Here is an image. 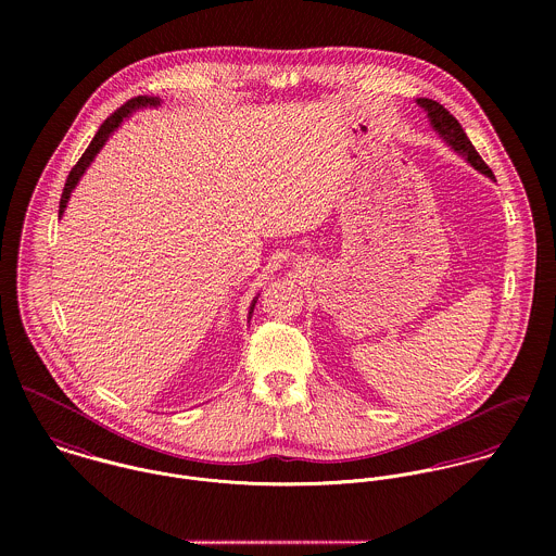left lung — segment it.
<instances>
[{
    "label": "left lung",
    "mask_w": 556,
    "mask_h": 556,
    "mask_svg": "<svg viewBox=\"0 0 556 556\" xmlns=\"http://www.w3.org/2000/svg\"><path fill=\"white\" fill-rule=\"evenodd\" d=\"M417 104L428 111V117H430L434 130H439V135H441L456 152H460L465 159L469 160V162L476 166L477 170L485 173L488 177H494L492 170H490V166L477 154V150L473 148V143L469 141L467 132L463 130L460 122H458L443 104H439L437 100H430V98H417Z\"/></svg>",
    "instance_id": "1"
}]
</instances>
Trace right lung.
<instances>
[{
  "label": "right lung",
  "mask_w": 556,
  "mask_h": 556,
  "mask_svg": "<svg viewBox=\"0 0 556 556\" xmlns=\"http://www.w3.org/2000/svg\"><path fill=\"white\" fill-rule=\"evenodd\" d=\"M160 104L159 98H150V96H137V98H130L128 102H124L115 113H111L104 122H102V126L98 128V132H96V137L91 139V143L87 146V150L83 152V156H80L79 162L73 166V170L68 173V179H66V186H64V192H62V199H60V216L64 214V210H66V203H68V199H71V192H73V188L77 186V181H79L80 175L85 173V168L89 166V162L93 160V156L100 152V148L106 143V139H109V135L119 126V122L128 115V113H132L135 109H139V106H156ZM254 304H256V300L252 302V306H250V317H252V311H254Z\"/></svg>",
  "instance_id": "right-lung-1"
}]
</instances>
